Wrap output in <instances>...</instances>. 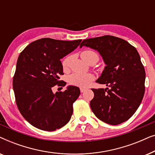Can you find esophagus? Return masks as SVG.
I'll use <instances>...</instances> for the list:
<instances>
[{
    "label": "esophagus",
    "instance_id": "esophagus-1",
    "mask_svg": "<svg viewBox=\"0 0 155 155\" xmlns=\"http://www.w3.org/2000/svg\"><path fill=\"white\" fill-rule=\"evenodd\" d=\"M87 90V88H84V87H80V92H84V91Z\"/></svg>",
    "mask_w": 155,
    "mask_h": 155
}]
</instances>
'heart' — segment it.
<instances>
[{"label":"heart","mask_w":155,"mask_h":155,"mask_svg":"<svg viewBox=\"0 0 155 155\" xmlns=\"http://www.w3.org/2000/svg\"><path fill=\"white\" fill-rule=\"evenodd\" d=\"M81 58L87 63H90L92 61H98L99 56L96 52L93 51L87 50L81 53ZM71 61V56H67L62 62L63 68L68 69ZM94 80V76L91 74H80L73 73L69 76L68 82L71 84L80 87H87Z\"/></svg>","instance_id":"heart-1"}]
</instances>
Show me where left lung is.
Returning a JSON list of instances; mask_svg holds the SVG:
<instances>
[{
    "label": "left lung",
    "mask_w": 155,
    "mask_h": 155,
    "mask_svg": "<svg viewBox=\"0 0 155 155\" xmlns=\"http://www.w3.org/2000/svg\"><path fill=\"white\" fill-rule=\"evenodd\" d=\"M97 51L106 66L97 80L105 89H92L90 107L99 119L110 125L128 120L138 109L145 93V71L134 46L120 38L106 35L84 39L80 47Z\"/></svg>",
    "instance_id": "1"
}]
</instances>
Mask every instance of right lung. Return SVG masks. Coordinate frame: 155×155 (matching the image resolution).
<instances>
[{"label":"right lung","mask_w":155,"mask_h":155,"mask_svg":"<svg viewBox=\"0 0 155 155\" xmlns=\"http://www.w3.org/2000/svg\"><path fill=\"white\" fill-rule=\"evenodd\" d=\"M82 40L63 41L43 38L29 44L18 58L12 86L23 117L40 130L54 131L67 124L80 88L69 85L64 92H52L63 75L61 59L73 51Z\"/></svg>","instance_id":"add662e5"}]
</instances>
